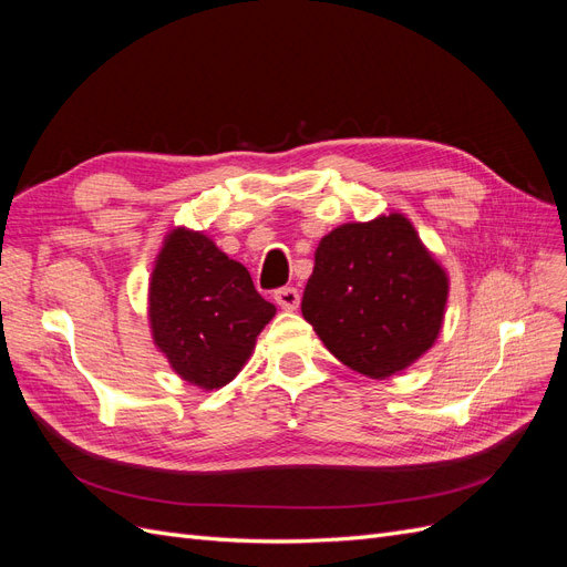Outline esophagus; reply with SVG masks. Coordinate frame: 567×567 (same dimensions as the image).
Instances as JSON below:
<instances>
[{"label": "esophagus", "mask_w": 567, "mask_h": 567, "mask_svg": "<svg viewBox=\"0 0 567 567\" xmlns=\"http://www.w3.org/2000/svg\"><path fill=\"white\" fill-rule=\"evenodd\" d=\"M274 300H277L281 310H298L300 293H298V288H293V286H284V288L277 290V293H274Z\"/></svg>", "instance_id": "34e87169"}]
</instances>
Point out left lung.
Here are the masks:
<instances>
[{
	"instance_id": "obj_1",
	"label": "left lung",
	"mask_w": 567,
	"mask_h": 567,
	"mask_svg": "<svg viewBox=\"0 0 567 567\" xmlns=\"http://www.w3.org/2000/svg\"><path fill=\"white\" fill-rule=\"evenodd\" d=\"M450 281L398 213L321 238L302 317L333 357L369 379L414 364L435 342Z\"/></svg>"
}]
</instances>
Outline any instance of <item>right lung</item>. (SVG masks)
<instances>
[{
  "label": "right lung",
  "instance_id": "add662e5",
  "mask_svg": "<svg viewBox=\"0 0 567 567\" xmlns=\"http://www.w3.org/2000/svg\"><path fill=\"white\" fill-rule=\"evenodd\" d=\"M277 307L257 293L248 269L208 236L167 234L153 267L148 319L153 340L184 381L227 385L250 357Z\"/></svg>",
  "mask_w": 567,
  "mask_h": 567
}]
</instances>
